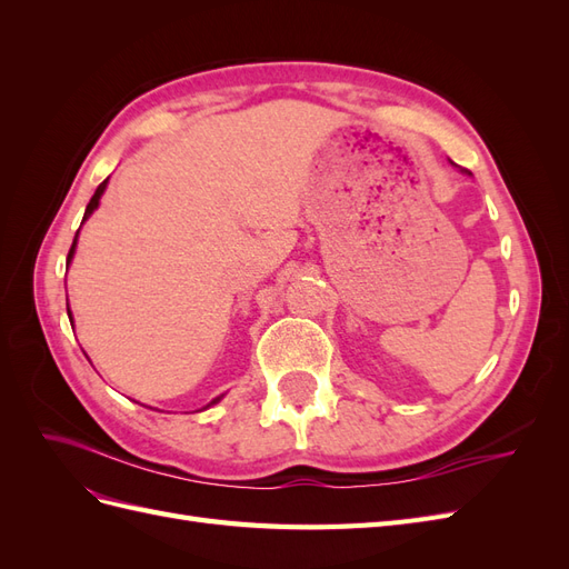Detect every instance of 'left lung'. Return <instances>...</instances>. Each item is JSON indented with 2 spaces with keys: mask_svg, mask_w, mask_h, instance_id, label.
<instances>
[{
  "mask_svg": "<svg viewBox=\"0 0 569 569\" xmlns=\"http://www.w3.org/2000/svg\"><path fill=\"white\" fill-rule=\"evenodd\" d=\"M465 173H468V170H465Z\"/></svg>",
  "mask_w": 569,
  "mask_h": 569,
  "instance_id": "obj_1",
  "label": "left lung"
}]
</instances>
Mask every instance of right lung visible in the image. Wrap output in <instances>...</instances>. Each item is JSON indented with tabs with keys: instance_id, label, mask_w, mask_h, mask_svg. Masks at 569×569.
I'll use <instances>...</instances> for the list:
<instances>
[{
	"instance_id": "right-lung-1",
	"label": "right lung",
	"mask_w": 569,
	"mask_h": 569,
	"mask_svg": "<svg viewBox=\"0 0 569 569\" xmlns=\"http://www.w3.org/2000/svg\"><path fill=\"white\" fill-rule=\"evenodd\" d=\"M107 184H109V178L104 180V182H101L99 187H97V192H94V197L90 199V203H88V209H84V216H82V222L84 220H88L94 211H97V206H99V199H101V194H104V189H107ZM82 222H80V226H82ZM80 232V230H78ZM78 232H76V239H73V247H71V251H68V266H71V261H73V256H76V247H78ZM68 306V303H66ZM68 320H71L73 322V316H71V311H68ZM222 399V396H218V399H213L209 406H213V403H218ZM209 406H206V408H209Z\"/></svg>"
}]
</instances>
